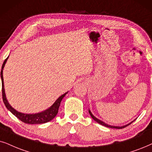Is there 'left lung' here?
Listing matches in <instances>:
<instances>
[{
    "instance_id": "left-lung-1",
    "label": "left lung",
    "mask_w": 152,
    "mask_h": 152,
    "mask_svg": "<svg viewBox=\"0 0 152 152\" xmlns=\"http://www.w3.org/2000/svg\"><path fill=\"white\" fill-rule=\"evenodd\" d=\"M89 113H90V115H91V117H92V119L93 120H94V121H96V122H97V123H99V124H102V125H103V126H106V127H108V128H113V129H123V128H124V127H126V126H129V124H131V123H132L133 122H131V123H129V124H126V125H125V126H111V125H108V124H106V123H104V122H102V121H101V120H99V119H97L96 117H95L94 115H93L92 114V113H91V111L89 110Z\"/></svg>"
}]
</instances>
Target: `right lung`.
Wrapping results in <instances>:
<instances>
[{
    "label": "right lung",
    "mask_w": 152,
    "mask_h": 152,
    "mask_svg": "<svg viewBox=\"0 0 152 152\" xmlns=\"http://www.w3.org/2000/svg\"><path fill=\"white\" fill-rule=\"evenodd\" d=\"M9 57V56H8ZM8 57L6 58L4 61L3 65H2V69L1 72V77L2 80V96H3V100L4 104L6 108L9 110L10 112L14 115H15L19 120H20L21 122H23L26 124H44V123H46L49 121L52 120L56 116V115L58 113V109H59L60 102L64 96H65L67 92L64 93L60 96L57 100L56 101L55 103L48 108L47 110L42 111V113H35V114H24V113H21L20 112H18L15 109H14L12 107L10 106L9 103H8L7 99L5 96V89H4V83H3V69L5 66V64L7 62V60L8 59Z\"/></svg>",
    "instance_id": "1"
}]
</instances>
